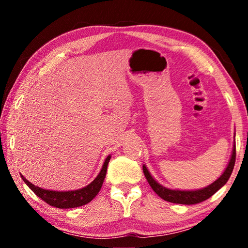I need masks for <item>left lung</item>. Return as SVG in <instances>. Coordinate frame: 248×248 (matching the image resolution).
<instances>
[{
  "label": "left lung",
  "instance_id": "8db88e82",
  "mask_svg": "<svg viewBox=\"0 0 248 248\" xmlns=\"http://www.w3.org/2000/svg\"><path fill=\"white\" fill-rule=\"evenodd\" d=\"M235 158H236V150H235V144L233 146L232 155H231L230 162L224 173L222 174L216 182H213L209 186L202 188V189L198 190H175V189H169L164 186H162L161 184H158L152 176H151L150 171L146 169V166L143 165V173L146 180L150 184V186L152 187V189L155 191V194H157L162 199L169 202L173 203H180V204H196L202 201L207 200L210 198L213 194L220 189L221 187H223L228 182L231 174H232L234 164H235Z\"/></svg>",
  "mask_w": 248,
  "mask_h": 248
}]
</instances>
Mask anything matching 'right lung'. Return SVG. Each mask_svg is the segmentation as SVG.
<instances>
[{"mask_svg": "<svg viewBox=\"0 0 248 248\" xmlns=\"http://www.w3.org/2000/svg\"><path fill=\"white\" fill-rule=\"evenodd\" d=\"M110 155H108L105 159L104 165L100 170L99 174L97 175L93 182L90 185H87L86 187H83L81 189L78 190H71V191H54V190H47L43 189L38 186L31 184V182L24 177L23 175L22 178L25 182V184L31 188V189L35 192V194L43 199L45 202L52 205V207L60 208V209H69V208H77L81 207L86 203H89L90 201L93 200L96 195L98 194L100 188L103 186L104 179L106 177L107 173V165L109 161H110Z\"/></svg>", "mask_w": 248, "mask_h": 248, "instance_id": "right-lung-1", "label": "right lung"}]
</instances>
